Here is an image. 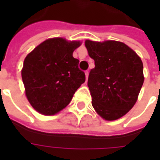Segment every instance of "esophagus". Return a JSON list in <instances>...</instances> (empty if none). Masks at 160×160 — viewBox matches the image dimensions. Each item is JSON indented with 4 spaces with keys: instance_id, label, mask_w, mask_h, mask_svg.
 <instances>
[{
    "instance_id": "esophagus-1",
    "label": "esophagus",
    "mask_w": 160,
    "mask_h": 160,
    "mask_svg": "<svg viewBox=\"0 0 160 160\" xmlns=\"http://www.w3.org/2000/svg\"><path fill=\"white\" fill-rule=\"evenodd\" d=\"M85 73H86V78H87H87H88V75H89V71L87 70V71L85 72Z\"/></svg>"
}]
</instances>
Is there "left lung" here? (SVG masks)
<instances>
[{
	"instance_id": "obj_1",
	"label": "left lung",
	"mask_w": 160,
	"mask_h": 160,
	"mask_svg": "<svg viewBox=\"0 0 160 160\" xmlns=\"http://www.w3.org/2000/svg\"><path fill=\"white\" fill-rule=\"evenodd\" d=\"M85 45L95 63L87 82L92 104L104 119L117 120L137 100L144 82L142 62L123 42L87 40Z\"/></svg>"
}]
</instances>
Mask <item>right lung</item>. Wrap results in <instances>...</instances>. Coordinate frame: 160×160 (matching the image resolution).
<instances>
[{
  "mask_svg": "<svg viewBox=\"0 0 160 160\" xmlns=\"http://www.w3.org/2000/svg\"><path fill=\"white\" fill-rule=\"evenodd\" d=\"M79 41L62 38L45 40L27 55L21 71L27 99L37 111L54 115L72 100L86 80L73 50Z\"/></svg>",
  "mask_w": 160,
  "mask_h": 160,
  "instance_id": "right-lung-1",
  "label": "right lung"
}]
</instances>
